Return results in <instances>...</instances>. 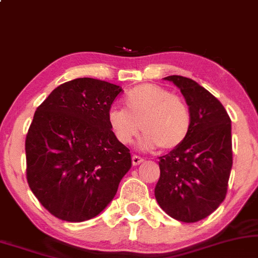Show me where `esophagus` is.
<instances>
[{
  "mask_svg": "<svg viewBox=\"0 0 258 258\" xmlns=\"http://www.w3.org/2000/svg\"><path fill=\"white\" fill-rule=\"evenodd\" d=\"M143 161H144V160H143L141 156H138V155H133V156H132L133 166H138V164H141Z\"/></svg>",
  "mask_w": 258,
  "mask_h": 258,
  "instance_id": "1",
  "label": "esophagus"
}]
</instances>
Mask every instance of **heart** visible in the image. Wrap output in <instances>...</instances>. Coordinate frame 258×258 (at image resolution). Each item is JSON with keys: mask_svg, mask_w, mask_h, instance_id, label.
Returning a JSON list of instances; mask_svg holds the SVG:
<instances>
[{"mask_svg": "<svg viewBox=\"0 0 258 258\" xmlns=\"http://www.w3.org/2000/svg\"><path fill=\"white\" fill-rule=\"evenodd\" d=\"M123 105L125 109L111 108L107 115L108 125L121 144H130L142 130L143 148L159 145L170 150L179 147L191 130L188 105L163 86L141 84L125 95Z\"/></svg>", "mask_w": 258, "mask_h": 258, "instance_id": "b5f03b06", "label": "heart"}]
</instances>
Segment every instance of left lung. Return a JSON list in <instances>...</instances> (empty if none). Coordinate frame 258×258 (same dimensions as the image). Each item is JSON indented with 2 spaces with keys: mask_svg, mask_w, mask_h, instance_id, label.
I'll return each mask as SVG.
<instances>
[{
  "mask_svg": "<svg viewBox=\"0 0 258 258\" xmlns=\"http://www.w3.org/2000/svg\"><path fill=\"white\" fill-rule=\"evenodd\" d=\"M180 89L191 110L188 136L160 157L157 203L170 218L197 222L218 209L232 169L231 119L221 102L190 78H164Z\"/></svg>",
  "mask_w": 258,
  "mask_h": 258,
  "instance_id": "8db88e82",
  "label": "left lung"
}]
</instances>
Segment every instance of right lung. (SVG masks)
Instances as JSON below:
<instances>
[{
  "label": "right lung",
  "instance_id": "right-lung-1",
  "mask_svg": "<svg viewBox=\"0 0 258 258\" xmlns=\"http://www.w3.org/2000/svg\"><path fill=\"white\" fill-rule=\"evenodd\" d=\"M122 89L92 78L61 84L37 108L25 142L26 178L49 213L68 222L97 216L132 166L107 115Z\"/></svg>",
  "mask_w": 258,
  "mask_h": 258
}]
</instances>
